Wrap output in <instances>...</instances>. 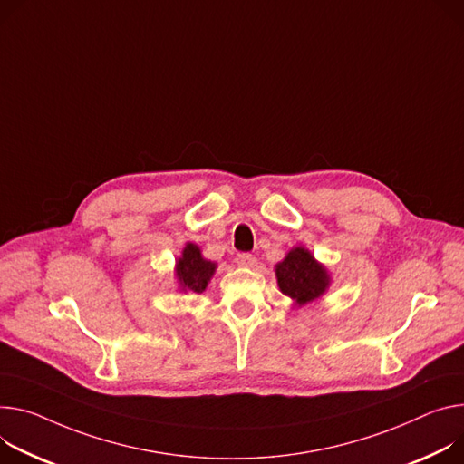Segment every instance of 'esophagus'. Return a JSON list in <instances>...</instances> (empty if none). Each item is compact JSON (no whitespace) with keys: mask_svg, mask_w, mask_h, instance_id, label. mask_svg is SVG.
Instances as JSON below:
<instances>
[{"mask_svg":"<svg viewBox=\"0 0 464 464\" xmlns=\"http://www.w3.org/2000/svg\"><path fill=\"white\" fill-rule=\"evenodd\" d=\"M235 261L240 266H256V263H257L256 256L254 254H246V251H242V254H237Z\"/></svg>","mask_w":464,"mask_h":464,"instance_id":"1","label":"esophagus"}]
</instances>
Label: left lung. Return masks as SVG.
<instances>
[{"label": "left lung", "mask_w": 464, "mask_h": 464, "mask_svg": "<svg viewBox=\"0 0 464 464\" xmlns=\"http://www.w3.org/2000/svg\"><path fill=\"white\" fill-rule=\"evenodd\" d=\"M276 276L281 292L300 305L322 296L329 285L325 268L302 246L288 251L285 261L276 266Z\"/></svg>", "instance_id": "8db88e82"}]
</instances>
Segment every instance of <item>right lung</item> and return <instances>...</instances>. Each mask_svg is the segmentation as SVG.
<instances>
[{"label":"right lung","mask_w":464,"mask_h":464,"mask_svg":"<svg viewBox=\"0 0 464 464\" xmlns=\"http://www.w3.org/2000/svg\"><path fill=\"white\" fill-rule=\"evenodd\" d=\"M217 265L205 261L201 257V251L196 244H187L183 249V257L178 261V279L185 292L201 294L215 274Z\"/></svg>","instance_id":"obj_1"}]
</instances>
